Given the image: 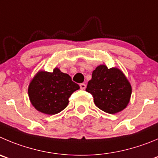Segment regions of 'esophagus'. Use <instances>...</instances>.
I'll list each match as a JSON object with an SVG mask.
<instances>
[{
	"label": "esophagus",
	"mask_w": 158,
	"mask_h": 158,
	"mask_svg": "<svg viewBox=\"0 0 158 158\" xmlns=\"http://www.w3.org/2000/svg\"><path fill=\"white\" fill-rule=\"evenodd\" d=\"M79 86H80V88L82 89H85L86 87V85L85 83H80L79 84Z\"/></svg>",
	"instance_id": "34e87169"
}]
</instances>
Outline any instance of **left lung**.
I'll return each instance as SVG.
<instances>
[{"label": "left lung", "instance_id": "left-lung-1", "mask_svg": "<svg viewBox=\"0 0 158 158\" xmlns=\"http://www.w3.org/2000/svg\"><path fill=\"white\" fill-rule=\"evenodd\" d=\"M86 91L92 94L96 106L104 112L115 114L126 107L132 87L122 71L107 69L104 64L96 68Z\"/></svg>", "mask_w": 158, "mask_h": 158}]
</instances>
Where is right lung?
<instances>
[{
	"mask_svg": "<svg viewBox=\"0 0 158 158\" xmlns=\"http://www.w3.org/2000/svg\"><path fill=\"white\" fill-rule=\"evenodd\" d=\"M79 89V85L69 75L56 68L53 72L40 71L31 81L28 93L36 110L47 114H55L67 107L70 96Z\"/></svg>",
	"mask_w": 158,
	"mask_h": 158,
	"instance_id": "add662e5",
	"label": "right lung"
}]
</instances>
